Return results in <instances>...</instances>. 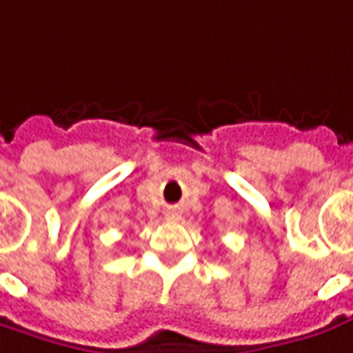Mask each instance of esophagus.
Returning <instances> with one entry per match:
<instances>
[{"label": "esophagus", "instance_id": "34e87169", "mask_svg": "<svg viewBox=\"0 0 353 353\" xmlns=\"http://www.w3.org/2000/svg\"><path fill=\"white\" fill-rule=\"evenodd\" d=\"M166 218L168 220H179V218H181V214H179L177 210H168Z\"/></svg>", "mask_w": 353, "mask_h": 353}]
</instances>
